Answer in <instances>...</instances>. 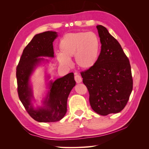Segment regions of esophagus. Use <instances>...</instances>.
<instances>
[{"mask_svg": "<svg viewBox=\"0 0 149 149\" xmlns=\"http://www.w3.org/2000/svg\"><path fill=\"white\" fill-rule=\"evenodd\" d=\"M74 80L77 83H79L82 81L81 77L79 74H75L74 75Z\"/></svg>", "mask_w": 149, "mask_h": 149, "instance_id": "esophagus-1", "label": "esophagus"}]
</instances>
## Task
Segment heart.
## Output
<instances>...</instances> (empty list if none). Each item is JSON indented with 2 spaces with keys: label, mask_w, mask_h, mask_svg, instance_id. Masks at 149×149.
<instances>
[{
  "label": "heart",
  "mask_w": 149,
  "mask_h": 149,
  "mask_svg": "<svg viewBox=\"0 0 149 149\" xmlns=\"http://www.w3.org/2000/svg\"><path fill=\"white\" fill-rule=\"evenodd\" d=\"M60 53L57 60L60 63L69 66L70 59L74 56L77 65L88 70L95 65L100 55L101 43L97 35L93 32L78 31L67 33L60 42Z\"/></svg>",
  "instance_id": "obj_1"
}]
</instances>
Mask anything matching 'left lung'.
Instances as JSON below:
<instances>
[{
    "label": "left lung",
    "instance_id": "8db88e82",
    "mask_svg": "<svg viewBox=\"0 0 149 149\" xmlns=\"http://www.w3.org/2000/svg\"><path fill=\"white\" fill-rule=\"evenodd\" d=\"M101 49L94 66L81 72L89 103L101 116L118 113L129 100L133 88L131 67L120 43L106 27L97 25Z\"/></svg>",
    "mask_w": 149,
    "mask_h": 149
}]
</instances>
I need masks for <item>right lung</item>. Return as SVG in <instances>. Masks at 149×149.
Masks as SVG:
<instances>
[{"label": "right lung", "mask_w": 149, "mask_h": 149, "mask_svg": "<svg viewBox=\"0 0 149 149\" xmlns=\"http://www.w3.org/2000/svg\"><path fill=\"white\" fill-rule=\"evenodd\" d=\"M56 37V32L50 31L35 35L24 48L16 69L20 100L29 114L40 123H53L63 118L67 111L68 97L76 84L73 73L51 81L45 106L35 110L31 105L32 94L29 85L30 76L36 65L43 60L38 57L54 56L53 42Z\"/></svg>", "instance_id": "1"}]
</instances>
